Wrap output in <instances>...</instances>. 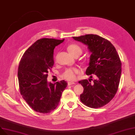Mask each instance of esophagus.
<instances>
[{"label": "esophagus", "instance_id": "34e87169", "mask_svg": "<svg viewBox=\"0 0 135 135\" xmlns=\"http://www.w3.org/2000/svg\"><path fill=\"white\" fill-rule=\"evenodd\" d=\"M76 83L74 82H68V86H71L72 84H75Z\"/></svg>", "mask_w": 135, "mask_h": 135}]
</instances>
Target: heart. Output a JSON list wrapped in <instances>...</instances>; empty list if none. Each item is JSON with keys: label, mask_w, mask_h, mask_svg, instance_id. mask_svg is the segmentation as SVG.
Returning <instances> with one entry per match:
<instances>
[{"label": "heart", "mask_w": 135, "mask_h": 135, "mask_svg": "<svg viewBox=\"0 0 135 135\" xmlns=\"http://www.w3.org/2000/svg\"><path fill=\"white\" fill-rule=\"evenodd\" d=\"M67 50L74 57L80 56L82 53V49L81 47L76 44H69L67 47ZM80 73V71L76 68H70L67 69L63 73L62 77L63 78L69 81H73L76 78V75Z\"/></svg>", "instance_id": "1"}]
</instances>
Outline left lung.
I'll return each instance as SVG.
<instances>
[{
    "instance_id": "8db88e82",
    "label": "left lung",
    "mask_w": 135,
    "mask_h": 135,
    "mask_svg": "<svg viewBox=\"0 0 135 135\" xmlns=\"http://www.w3.org/2000/svg\"><path fill=\"white\" fill-rule=\"evenodd\" d=\"M72 38L87 46L91 55L86 73L97 77L93 83L87 79L78 82L84 88L80 95L81 101L91 108L101 107L110 102L117 91L121 74L118 54L110 42L98 35L86 34Z\"/></svg>"
}]
</instances>
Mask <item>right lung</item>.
<instances>
[{
	"mask_svg": "<svg viewBox=\"0 0 135 135\" xmlns=\"http://www.w3.org/2000/svg\"><path fill=\"white\" fill-rule=\"evenodd\" d=\"M64 41L52 38L37 40L25 52L20 61L18 77L22 97L34 111L51 112L58 106L67 83L47 81L54 64V49Z\"/></svg>",
	"mask_w": 135,
	"mask_h": 135,
	"instance_id": "right-lung-1",
	"label": "right lung"
}]
</instances>
